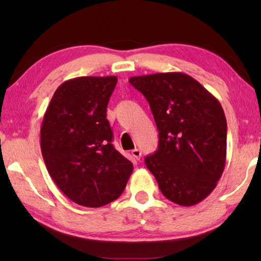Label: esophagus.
Wrapping results in <instances>:
<instances>
[{"label":"esophagus","instance_id":"obj_1","mask_svg":"<svg viewBox=\"0 0 261 261\" xmlns=\"http://www.w3.org/2000/svg\"><path fill=\"white\" fill-rule=\"evenodd\" d=\"M131 154H133V157L135 158V160H137L139 161L140 158H141V149H139V148H135V149H133V151H131Z\"/></svg>","mask_w":261,"mask_h":261}]
</instances>
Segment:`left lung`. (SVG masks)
I'll list each match as a JSON object with an SVG mask.
<instances>
[{
    "mask_svg": "<svg viewBox=\"0 0 261 261\" xmlns=\"http://www.w3.org/2000/svg\"><path fill=\"white\" fill-rule=\"evenodd\" d=\"M147 99L160 143L145 158L162 194L181 206L202 201L216 188L226 164L227 121L207 89L181 72L128 80Z\"/></svg>",
    "mask_w": 261,
    "mask_h": 261,
    "instance_id": "obj_1",
    "label": "left lung"
}]
</instances>
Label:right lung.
Returning <instances> with one entry per match:
<instances>
[{
    "mask_svg": "<svg viewBox=\"0 0 261 261\" xmlns=\"http://www.w3.org/2000/svg\"><path fill=\"white\" fill-rule=\"evenodd\" d=\"M118 79L77 77L54 93L44 114L40 147L47 172L73 202L100 207L121 195L134 170L113 146L107 107Z\"/></svg>",
    "mask_w": 261,
    "mask_h": 261,
    "instance_id": "1",
    "label": "right lung"
}]
</instances>
